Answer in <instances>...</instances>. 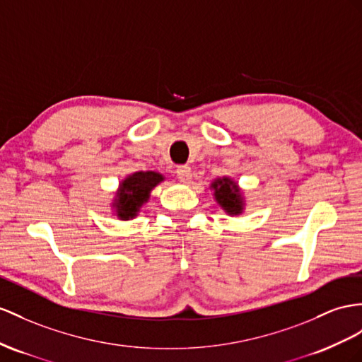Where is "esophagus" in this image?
I'll return each mask as SVG.
<instances>
[{
  "label": "esophagus",
  "instance_id": "esophagus-1",
  "mask_svg": "<svg viewBox=\"0 0 362 362\" xmlns=\"http://www.w3.org/2000/svg\"><path fill=\"white\" fill-rule=\"evenodd\" d=\"M177 177L183 183H189L192 179V171L188 165H180L177 168Z\"/></svg>",
  "mask_w": 362,
  "mask_h": 362
}]
</instances>
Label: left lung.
<instances>
[{"label": "left lung", "mask_w": 362, "mask_h": 362, "mask_svg": "<svg viewBox=\"0 0 362 362\" xmlns=\"http://www.w3.org/2000/svg\"><path fill=\"white\" fill-rule=\"evenodd\" d=\"M209 188L212 191V196H214V200L217 202V205L223 209L229 217H238L243 214L246 208L245 194L234 179L228 177V175L217 177L211 182Z\"/></svg>", "instance_id": "obj_1"}]
</instances>
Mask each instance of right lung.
Listing matches in <instances>:
<instances>
[{"label": "right lung", "mask_w": 362, "mask_h": 362, "mask_svg": "<svg viewBox=\"0 0 362 362\" xmlns=\"http://www.w3.org/2000/svg\"><path fill=\"white\" fill-rule=\"evenodd\" d=\"M165 180V175L157 171H136L128 174L119 183L110 206L113 214L122 221L133 220L139 216L142 206L150 200L151 191Z\"/></svg>", "instance_id": "right-lung-1"}]
</instances>
